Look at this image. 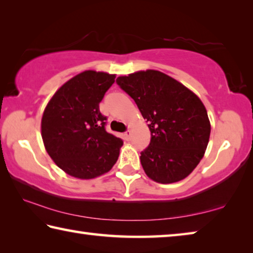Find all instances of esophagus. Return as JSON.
<instances>
[{
    "label": "esophagus",
    "mask_w": 253,
    "mask_h": 253,
    "mask_svg": "<svg viewBox=\"0 0 253 253\" xmlns=\"http://www.w3.org/2000/svg\"><path fill=\"white\" fill-rule=\"evenodd\" d=\"M130 136H131V132L130 131H126L125 134H124V137H125V139H127V140L130 139Z\"/></svg>",
    "instance_id": "34e87169"
}]
</instances>
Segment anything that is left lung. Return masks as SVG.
Segmentation results:
<instances>
[{
	"instance_id": "left-lung-1",
	"label": "left lung",
	"mask_w": 253,
	"mask_h": 253,
	"mask_svg": "<svg viewBox=\"0 0 253 253\" xmlns=\"http://www.w3.org/2000/svg\"><path fill=\"white\" fill-rule=\"evenodd\" d=\"M147 119L151 144L140 153L147 176L170 184L187 177L202 160L211 124L200 98L179 81L148 69L117 78Z\"/></svg>"
}]
</instances>
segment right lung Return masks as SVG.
Masks as SVG:
<instances>
[{"instance_id": "1", "label": "right lung", "mask_w": 253, "mask_h": 253, "mask_svg": "<svg viewBox=\"0 0 253 253\" xmlns=\"http://www.w3.org/2000/svg\"><path fill=\"white\" fill-rule=\"evenodd\" d=\"M116 75L85 70L63 84L45 106L41 136L58 168L72 177L91 179L113 169L123 140L105 129L99 110Z\"/></svg>"}]
</instances>
